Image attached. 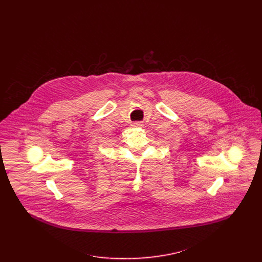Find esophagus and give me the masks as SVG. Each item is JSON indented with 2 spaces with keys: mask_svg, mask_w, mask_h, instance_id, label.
Returning <instances> with one entry per match:
<instances>
[{
  "mask_svg": "<svg viewBox=\"0 0 262 262\" xmlns=\"http://www.w3.org/2000/svg\"><path fill=\"white\" fill-rule=\"evenodd\" d=\"M134 126H142L143 124H142V122H136V123H134Z\"/></svg>",
  "mask_w": 262,
  "mask_h": 262,
  "instance_id": "obj_1",
  "label": "esophagus"
}]
</instances>
